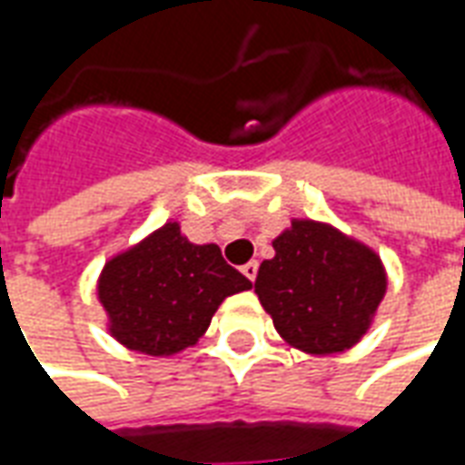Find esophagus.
Here are the masks:
<instances>
[{
  "instance_id": "esophagus-1",
  "label": "esophagus",
  "mask_w": 465,
  "mask_h": 465,
  "mask_svg": "<svg viewBox=\"0 0 465 465\" xmlns=\"http://www.w3.org/2000/svg\"><path fill=\"white\" fill-rule=\"evenodd\" d=\"M242 275L252 282V280L258 278V262H255V260H252V262H245V265H242Z\"/></svg>"
}]
</instances>
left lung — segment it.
Segmentation results:
<instances>
[{
    "instance_id": "8db88e82",
    "label": "left lung",
    "mask_w": 465,
    "mask_h": 465,
    "mask_svg": "<svg viewBox=\"0 0 465 465\" xmlns=\"http://www.w3.org/2000/svg\"><path fill=\"white\" fill-rule=\"evenodd\" d=\"M272 248L255 292L280 338L311 355L343 353L361 343L388 291L381 255L311 217H292Z\"/></svg>"
}]
</instances>
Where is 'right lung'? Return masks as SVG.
I'll return each mask as SVG.
<instances>
[{
    "instance_id": "obj_1",
    "label": "right lung",
    "mask_w": 465,
    "mask_h": 465,
    "mask_svg": "<svg viewBox=\"0 0 465 465\" xmlns=\"http://www.w3.org/2000/svg\"><path fill=\"white\" fill-rule=\"evenodd\" d=\"M215 242L195 245L170 220L112 255L97 278L107 332L134 353L170 358L197 345L227 295L250 291Z\"/></svg>"
}]
</instances>
